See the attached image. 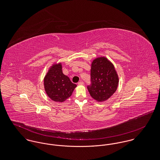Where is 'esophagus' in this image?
<instances>
[{
  "label": "esophagus",
  "instance_id": "obj_1",
  "mask_svg": "<svg viewBox=\"0 0 160 160\" xmlns=\"http://www.w3.org/2000/svg\"><path fill=\"white\" fill-rule=\"evenodd\" d=\"M78 85H84V83H83V82H82V81H80V82H78Z\"/></svg>",
  "mask_w": 160,
  "mask_h": 160
}]
</instances>
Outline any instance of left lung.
Returning a JSON list of instances; mask_svg holds the SVG:
<instances>
[{"mask_svg": "<svg viewBox=\"0 0 160 160\" xmlns=\"http://www.w3.org/2000/svg\"><path fill=\"white\" fill-rule=\"evenodd\" d=\"M92 85L88 86L91 97L98 102L109 99L117 89L119 78L112 63L106 57H98L91 63Z\"/></svg>", "mask_w": 160, "mask_h": 160, "instance_id": "left-lung-1", "label": "left lung"}]
</instances>
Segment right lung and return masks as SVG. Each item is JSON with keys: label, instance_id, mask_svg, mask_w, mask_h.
Masks as SVG:
<instances>
[{"label": "right lung", "instance_id": "right-lung-1", "mask_svg": "<svg viewBox=\"0 0 160 160\" xmlns=\"http://www.w3.org/2000/svg\"><path fill=\"white\" fill-rule=\"evenodd\" d=\"M45 92L53 101L62 103L70 97L77 85L63 74L62 63H54L48 69L43 79Z\"/></svg>", "mask_w": 160, "mask_h": 160}]
</instances>
